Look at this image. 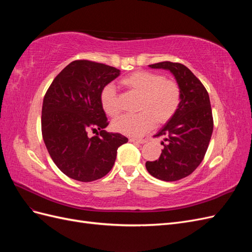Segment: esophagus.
<instances>
[{"label": "esophagus", "mask_w": 252, "mask_h": 252, "mask_svg": "<svg viewBox=\"0 0 252 252\" xmlns=\"http://www.w3.org/2000/svg\"><path fill=\"white\" fill-rule=\"evenodd\" d=\"M129 141L132 142V143H140V144H144V143L147 142V140H144V139H134V138H130V139H129Z\"/></svg>", "instance_id": "obj_1"}]
</instances>
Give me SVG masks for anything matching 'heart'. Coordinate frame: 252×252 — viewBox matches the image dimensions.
<instances>
[{"mask_svg":"<svg viewBox=\"0 0 252 252\" xmlns=\"http://www.w3.org/2000/svg\"><path fill=\"white\" fill-rule=\"evenodd\" d=\"M131 93L140 95L138 110L133 116H123L112 122L114 131L129 136H140L149 131L155 123L163 125L177 112L181 102V89L172 80L149 71H135L121 81ZM100 103L104 112L117 117L121 111L116 87L108 84L102 88Z\"/></svg>","mask_w":252,"mask_h":252,"instance_id":"obj_1","label":"heart"}]
</instances>
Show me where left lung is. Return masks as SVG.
Segmentation results:
<instances>
[{
  "label": "left lung",
  "instance_id": "8db88e82",
  "mask_svg": "<svg viewBox=\"0 0 252 252\" xmlns=\"http://www.w3.org/2000/svg\"><path fill=\"white\" fill-rule=\"evenodd\" d=\"M152 69L171 72L181 89V102L174 116L155 136H164L158 159L146 162L147 171L165 182L178 181L192 173L203 161L213 130L212 111L207 90L186 66L161 62Z\"/></svg>",
  "mask_w": 252,
  "mask_h": 252
}]
</instances>
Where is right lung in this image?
I'll return each instance as SVG.
<instances>
[{
  "label": "right lung",
  "mask_w": 252,
  "mask_h": 252,
  "mask_svg": "<svg viewBox=\"0 0 252 252\" xmlns=\"http://www.w3.org/2000/svg\"><path fill=\"white\" fill-rule=\"evenodd\" d=\"M117 68L73 61L51 83L42 107L43 140L52 161L70 179L93 182L107 174L116 162L118 148L128 142L108 126L101 107L104 86L120 75ZM90 128L100 132L89 138Z\"/></svg>",
  "instance_id": "right-lung-1"
}]
</instances>
